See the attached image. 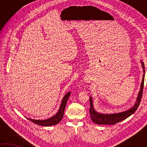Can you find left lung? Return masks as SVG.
<instances>
[{"instance_id": "left-lung-1", "label": "left lung", "mask_w": 147, "mask_h": 147, "mask_svg": "<svg viewBox=\"0 0 147 147\" xmlns=\"http://www.w3.org/2000/svg\"><path fill=\"white\" fill-rule=\"evenodd\" d=\"M142 65L143 70V76L141 84V89L138 93V96H137L136 102L135 104L134 105L132 108L129 109V110L119 112V113L115 114H102L96 112L93 105L92 98L90 97V113L91 119L93 123L98 124H107V125H114V124L119 123V122L126 119V118L129 117L131 115H132L135 112L138 107H139L140 102L142 100V96L143 94V85H144V79H145V65L142 61H141Z\"/></svg>"}]
</instances>
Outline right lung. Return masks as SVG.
<instances>
[{"mask_svg": "<svg viewBox=\"0 0 147 147\" xmlns=\"http://www.w3.org/2000/svg\"><path fill=\"white\" fill-rule=\"evenodd\" d=\"M71 93V92H68L65 95L63 99H62V102L60 105V108H59L57 114H56L55 115H54V116L50 117L47 119H45V120H36V119H30L27 117L26 118L30 121L33 122V123H35L40 126H51L58 124L59 122L62 120V117H63L65 105H66V103L67 102L69 97Z\"/></svg>", "mask_w": 147, "mask_h": 147, "instance_id": "1", "label": "right lung"}]
</instances>
